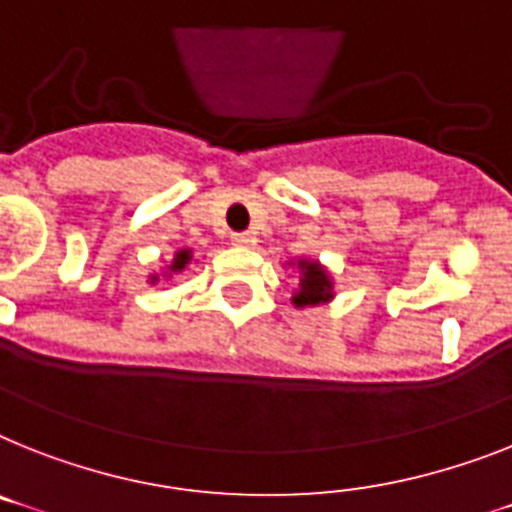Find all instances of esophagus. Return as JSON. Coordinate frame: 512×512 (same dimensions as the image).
I'll use <instances>...</instances> for the list:
<instances>
[{"instance_id":"34e87169","label":"esophagus","mask_w":512,"mask_h":512,"mask_svg":"<svg viewBox=\"0 0 512 512\" xmlns=\"http://www.w3.org/2000/svg\"><path fill=\"white\" fill-rule=\"evenodd\" d=\"M253 243H256V238H253L251 232H235V235H232V246L253 248Z\"/></svg>"}]
</instances>
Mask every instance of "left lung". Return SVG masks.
Returning <instances> with one entry per match:
<instances>
[{
	"label": "left lung",
	"mask_w": 512,
	"mask_h": 512,
	"mask_svg": "<svg viewBox=\"0 0 512 512\" xmlns=\"http://www.w3.org/2000/svg\"><path fill=\"white\" fill-rule=\"evenodd\" d=\"M298 269H301V287H298L293 295L295 306H319V303H327L335 298L332 277H329V272L319 264V261L298 259Z\"/></svg>",
	"instance_id": "left-lung-1"
}]
</instances>
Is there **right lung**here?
<instances>
[{
	"mask_svg": "<svg viewBox=\"0 0 512 512\" xmlns=\"http://www.w3.org/2000/svg\"><path fill=\"white\" fill-rule=\"evenodd\" d=\"M190 261H193V251H190V248H180V251L175 253V259H172V264L167 266V272H164V277L170 280L172 274H180L185 269V266L190 264ZM156 280H159V274H151V282H156Z\"/></svg>",
	"mask_w": 512,
	"mask_h": 512,
	"instance_id": "right-lung-1",
	"label": "right lung"
}]
</instances>
